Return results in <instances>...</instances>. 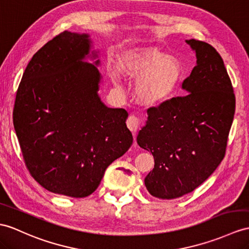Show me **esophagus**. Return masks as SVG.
<instances>
[{
    "instance_id": "1",
    "label": "esophagus",
    "mask_w": 249,
    "mask_h": 249,
    "mask_svg": "<svg viewBox=\"0 0 249 249\" xmlns=\"http://www.w3.org/2000/svg\"><path fill=\"white\" fill-rule=\"evenodd\" d=\"M126 125H128L130 131L134 134V133H136V131L139 129V126H141V120H139V118L136 117L135 115H131V116H129L128 120H126Z\"/></svg>"
}]
</instances>
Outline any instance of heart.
<instances>
[{
    "instance_id": "1",
    "label": "heart",
    "mask_w": 249,
    "mask_h": 249,
    "mask_svg": "<svg viewBox=\"0 0 249 249\" xmlns=\"http://www.w3.org/2000/svg\"><path fill=\"white\" fill-rule=\"evenodd\" d=\"M119 70L129 78H139L138 99L144 105H160L177 92L183 79L178 59L167 57L153 47H135L121 53ZM115 78V72H112Z\"/></svg>"
}]
</instances>
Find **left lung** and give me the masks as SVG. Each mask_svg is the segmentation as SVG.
Here are the masks:
<instances>
[{"label":"left lung","instance_id":"obj_1","mask_svg":"<svg viewBox=\"0 0 249 249\" xmlns=\"http://www.w3.org/2000/svg\"><path fill=\"white\" fill-rule=\"evenodd\" d=\"M186 42L196 56V65L181 84L189 94L148 108L137 135L139 147L154 157L145 188L162 199L187 195L213 173L225 156L235 110L233 88L220 53L206 42Z\"/></svg>","mask_w":249,"mask_h":249}]
</instances>
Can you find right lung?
I'll return each instance as SVG.
<instances>
[{
	"mask_svg": "<svg viewBox=\"0 0 249 249\" xmlns=\"http://www.w3.org/2000/svg\"><path fill=\"white\" fill-rule=\"evenodd\" d=\"M88 34L65 30L41 47L17 90L14 126L24 161L46 190L86 197L133 142L128 112L98 95L101 75ZM96 52L90 58L95 59Z\"/></svg>",
	"mask_w": 249,
	"mask_h": 249,
	"instance_id": "add662e5",
	"label": "right lung"
}]
</instances>
